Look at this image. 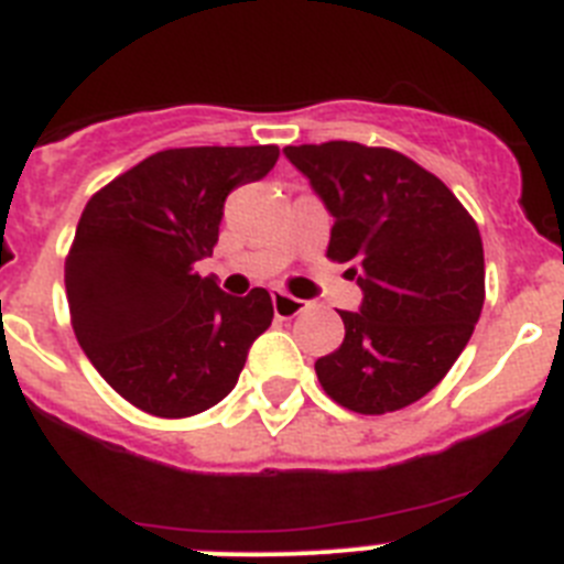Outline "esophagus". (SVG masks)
<instances>
[{"mask_svg": "<svg viewBox=\"0 0 564 564\" xmlns=\"http://www.w3.org/2000/svg\"><path fill=\"white\" fill-rule=\"evenodd\" d=\"M271 299H273V313H276L279 318H293V316H299V313H305V307H307L302 299L291 296V293H285V291H273Z\"/></svg>", "mask_w": 564, "mask_h": 564, "instance_id": "1", "label": "esophagus"}]
</instances>
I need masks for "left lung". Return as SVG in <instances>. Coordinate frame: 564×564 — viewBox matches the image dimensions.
Here are the masks:
<instances>
[{
  "label": "left lung",
  "mask_w": 564,
  "mask_h": 564,
  "mask_svg": "<svg viewBox=\"0 0 564 564\" xmlns=\"http://www.w3.org/2000/svg\"><path fill=\"white\" fill-rule=\"evenodd\" d=\"M333 214L327 259L350 262L361 311H338L344 341L318 358L322 390L358 415H383L435 390L486 299L477 223L449 186L387 147L285 149Z\"/></svg>",
  "instance_id": "obj_1"
}]
</instances>
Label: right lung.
Here are the masks:
<instances>
[{
  "mask_svg": "<svg viewBox=\"0 0 564 564\" xmlns=\"http://www.w3.org/2000/svg\"><path fill=\"white\" fill-rule=\"evenodd\" d=\"M276 158L279 147L163 149L84 206L64 259L69 322L104 381L138 410L206 412L271 327L265 288L228 296L194 265L217 246L228 194Z\"/></svg>",
  "mask_w": 564,
  "mask_h": 564,
  "instance_id": "obj_1",
  "label": "right lung"
}]
</instances>
